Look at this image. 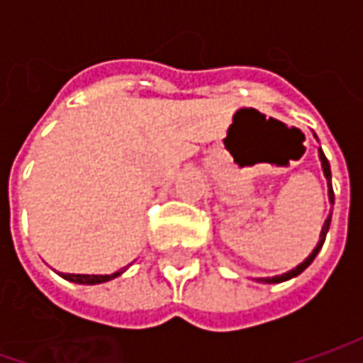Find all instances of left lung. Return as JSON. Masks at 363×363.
Instances as JSON below:
<instances>
[{"label": "left lung", "instance_id": "left-lung-1", "mask_svg": "<svg viewBox=\"0 0 363 363\" xmlns=\"http://www.w3.org/2000/svg\"><path fill=\"white\" fill-rule=\"evenodd\" d=\"M319 160H321V167H323V174L328 177V186H329V202L333 203V188H331V169H329V161L328 157L323 155V151L319 149ZM329 224H331V216H328L325 220V224H323V228H321V236H319V242L317 246L313 248V252L309 255V257L305 258L303 262H301L297 269H293V271L285 272V274H281V277H269V279H260V281H264V283H283V281H289V279H293V277H297L301 272L305 271L311 262H313V258L317 257V252L321 250V246L325 242V236H328V230H329Z\"/></svg>", "mask_w": 363, "mask_h": 363}]
</instances>
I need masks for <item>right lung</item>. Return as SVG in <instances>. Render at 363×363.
<instances>
[{
    "label": "right lung",
    "instance_id": "add662e5",
    "mask_svg": "<svg viewBox=\"0 0 363 363\" xmlns=\"http://www.w3.org/2000/svg\"><path fill=\"white\" fill-rule=\"evenodd\" d=\"M121 272L115 274H62L66 281H72V283H80V285H99V283H106L115 277H119Z\"/></svg>",
    "mask_w": 363,
    "mask_h": 363
}]
</instances>
